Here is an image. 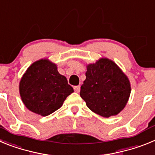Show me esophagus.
I'll list each match as a JSON object with an SVG mask.
<instances>
[{"label":"esophagus","mask_w":155,"mask_h":155,"mask_svg":"<svg viewBox=\"0 0 155 155\" xmlns=\"http://www.w3.org/2000/svg\"><path fill=\"white\" fill-rule=\"evenodd\" d=\"M74 91L77 93L80 92V90H81V86L80 85H78V86H74Z\"/></svg>","instance_id":"esophagus-1"}]
</instances>
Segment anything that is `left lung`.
<instances>
[{
  "mask_svg": "<svg viewBox=\"0 0 155 155\" xmlns=\"http://www.w3.org/2000/svg\"><path fill=\"white\" fill-rule=\"evenodd\" d=\"M86 68L80 95L87 107L105 118L119 114L130 95V82L127 75L108 58H100Z\"/></svg>",
  "mask_w": 155,
  "mask_h": 155,
  "instance_id": "obj_1",
  "label": "left lung"
}]
</instances>
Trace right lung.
I'll return each mask as SVG.
<instances>
[{"label": "right lung", "instance_id": "obj_1", "mask_svg": "<svg viewBox=\"0 0 155 155\" xmlns=\"http://www.w3.org/2000/svg\"><path fill=\"white\" fill-rule=\"evenodd\" d=\"M74 92L66 77L48 59H41L28 67L19 83V93L25 107L34 113L46 116L62 106Z\"/></svg>", "mask_w": 155, "mask_h": 155}]
</instances>
